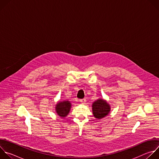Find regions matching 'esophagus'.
Listing matches in <instances>:
<instances>
[{
    "instance_id": "34e87169",
    "label": "esophagus",
    "mask_w": 159,
    "mask_h": 159,
    "mask_svg": "<svg viewBox=\"0 0 159 159\" xmlns=\"http://www.w3.org/2000/svg\"><path fill=\"white\" fill-rule=\"evenodd\" d=\"M80 102L82 103V104H85V102H86V100L85 99H80Z\"/></svg>"
}]
</instances>
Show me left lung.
Here are the masks:
<instances>
[{
    "label": "left lung",
    "mask_w": 159,
    "mask_h": 159,
    "mask_svg": "<svg viewBox=\"0 0 159 159\" xmlns=\"http://www.w3.org/2000/svg\"><path fill=\"white\" fill-rule=\"evenodd\" d=\"M92 109L94 116L96 119L100 120L109 115L111 111V106L106 100L99 98L93 103Z\"/></svg>",
    "instance_id": "left-lung-1"
}]
</instances>
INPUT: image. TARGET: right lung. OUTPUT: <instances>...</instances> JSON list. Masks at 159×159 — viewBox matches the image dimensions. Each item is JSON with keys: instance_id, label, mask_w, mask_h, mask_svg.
Returning a JSON list of instances; mask_svg holds the SVG:
<instances>
[{"instance_id": "right-lung-1", "label": "right lung", "mask_w": 159, "mask_h": 159, "mask_svg": "<svg viewBox=\"0 0 159 159\" xmlns=\"http://www.w3.org/2000/svg\"><path fill=\"white\" fill-rule=\"evenodd\" d=\"M72 107L71 102L68 100L58 101L55 105V111L58 116L64 118L69 114Z\"/></svg>"}]
</instances>
